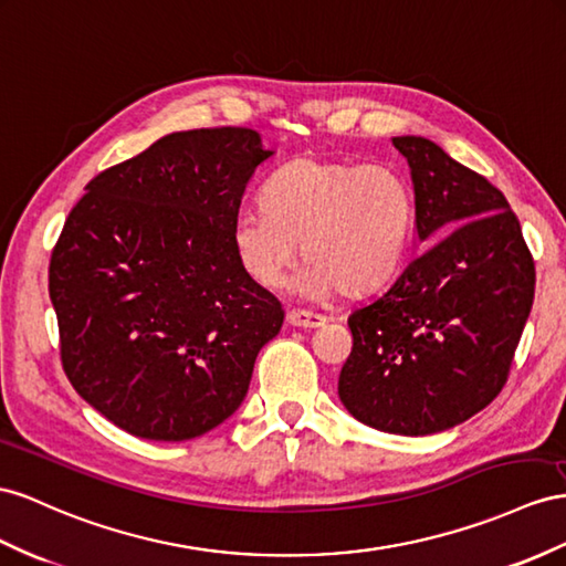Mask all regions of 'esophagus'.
Returning a JSON list of instances; mask_svg holds the SVG:
<instances>
[{
  "label": "esophagus",
  "mask_w": 566,
  "mask_h": 566,
  "mask_svg": "<svg viewBox=\"0 0 566 566\" xmlns=\"http://www.w3.org/2000/svg\"><path fill=\"white\" fill-rule=\"evenodd\" d=\"M286 323L294 327H321V325H325V315L313 313V311H303V308H289Z\"/></svg>",
  "instance_id": "34e87169"
}]
</instances>
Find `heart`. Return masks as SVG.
Returning a JSON list of instances; mask_svg holds the SVG:
<instances>
[{
  "instance_id": "heart-1",
  "label": "heart",
  "mask_w": 566,
  "mask_h": 566,
  "mask_svg": "<svg viewBox=\"0 0 566 566\" xmlns=\"http://www.w3.org/2000/svg\"><path fill=\"white\" fill-rule=\"evenodd\" d=\"M265 208H243L231 222V245L249 277L280 286L296 258L311 294H366L399 265L416 220L413 188L387 165L298 157L263 188Z\"/></svg>"
}]
</instances>
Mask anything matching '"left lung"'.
<instances>
[{
	"label": "left lung",
	"instance_id": "left-lung-1",
	"mask_svg": "<svg viewBox=\"0 0 566 566\" xmlns=\"http://www.w3.org/2000/svg\"><path fill=\"white\" fill-rule=\"evenodd\" d=\"M409 159L418 241H430L380 296L349 315L339 399L395 434L454 428L495 399L535 294V263L500 188L421 136Z\"/></svg>",
	"mask_w": 566,
	"mask_h": 566
}]
</instances>
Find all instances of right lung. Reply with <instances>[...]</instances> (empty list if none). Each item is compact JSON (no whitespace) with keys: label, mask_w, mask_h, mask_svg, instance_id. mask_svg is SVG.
<instances>
[{"label":"right lung","mask_w":566,"mask_h":566,"mask_svg":"<svg viewBox=\"0 0 566 566\" xmlns=\"http://www.w3.org/2000/svg\"><path fill=\"white\" fill-rule=\"evenodd\" d=\"M272 155L253 128L169 134L85 186L50 258L76 392L143 440L181 442L239 409L282 303L243 272L231 222Z\"/></svg>","instance_id":"add662e5"}]
</instances>
